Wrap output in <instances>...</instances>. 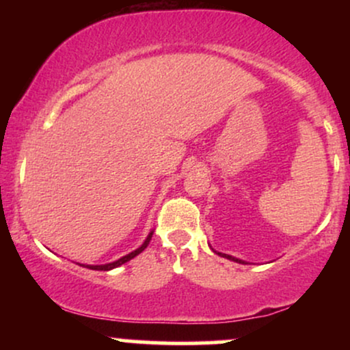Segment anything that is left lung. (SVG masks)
<instances>
[{
    "label": "left lung",
    "mask_w": 350,
    "mask_h": 350,
    "mask_svg": "<svg viewBox=\"0 0 350 350\" xmlns=\"http://www.w3.org/2000/svg\"><path fill=\"white\" fill-rule=\"evenodd\" d=\"M220 256H224V258H227V260H232V262H237V263H245V262H242V260H239V258H235V256H230V255H226V253H219Z\"/></svg>",
    "instance_id": "1"
}]
</instances>
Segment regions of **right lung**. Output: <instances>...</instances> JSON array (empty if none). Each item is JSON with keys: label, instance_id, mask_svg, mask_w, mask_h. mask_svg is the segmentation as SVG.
<instances>
[{"label": "right lung", "instance_id": "obj_1", "mask_svg": "<svg viewBox=\"0 0 350 350\" xmlns=\"http://www.w3.org/2000/svg\"><path fill=\"white\" fill-rule=\"evenodd\" d=\"M151 237H152V232H151L150 235L146 237V240H144V243L142 245V247H139V248H136L135 252L128 253V255L122 256V258H120V260H116V262H113V263H107V265H87V268H90V270H98V271H108V270H113V268L120 267V265H123V263H126V262H130L131 258H135L136 255H139V253H142V252L144 250V248H146L148 245H150V240H151Z\"/></svg>", "mask_w": 350, "mask_h": 350}]
</instances>
